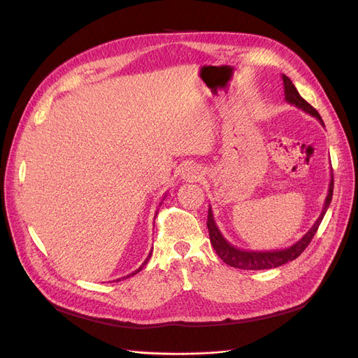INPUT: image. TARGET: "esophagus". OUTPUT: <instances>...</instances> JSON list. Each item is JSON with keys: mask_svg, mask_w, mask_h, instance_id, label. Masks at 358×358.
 I'll use <instances>...</instances> for the list:
<instances>
[{"mask_svg": "<svg viewBox=\"0 0 358 358\" xmlns=\"http://www.w3.org/2000/svg\"><path fill=\"white\" fill-rule=\"evenodd\" d=\"M201 167L199 166H188L182 170V179L183 180H197L201 178Z\"/></svg>", "mask_w": 358, "mask_h": 358, "instance_id": "obj_1", "label": "esophagus"}]
</instances>
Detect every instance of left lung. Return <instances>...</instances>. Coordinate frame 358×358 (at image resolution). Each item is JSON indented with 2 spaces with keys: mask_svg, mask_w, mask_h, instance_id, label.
I'll return each instance as SVG.
<instances>
[{
  "mask_svg": "<svg viewBox=\"0 0 358 358\" xmlns=\"http://www.w3.org/2000/svg\"><path fill=\"white\" fill-rule=\"evenodd\" d=\"M282 82H284V94H285V100L289 104H294L299 109H301L303 112L309 113L310 116L317 117L318 121L321 122V125H324L322 119L320 116V113L313 109V107L306 101L303 100L299 91L296 90V86L292 85L291 79L287 78L285 74H282ZM331 197H333V173H331V179H330V185H329V194L326 197V201H324V208L321 215L318 216V220L315 221L310 227V230L301 237L299 242H296L294 245H291L289 248L285 249H279V251H245V249H239L233 246L231 243L227 242L225 237L222 236V233L220 231L218 225L215 222L213 218V212L212 208L209 206V215H208V229H209V236H210V243L213 246V249L218 254V257L222 259L225 264H229L231 267L236 268H243V270H264V268H272V267H279L285 263L292 262L296 259L305 249L308 248V245L310 243L312 237L315 236L318 227L326 215L329 206L331 203Z\"/></svg>",
  "mask_w": 358,
  "mask_h": 358,
  "instance_id": "obj_1",
  "label": "left lung"
}]
</instances>
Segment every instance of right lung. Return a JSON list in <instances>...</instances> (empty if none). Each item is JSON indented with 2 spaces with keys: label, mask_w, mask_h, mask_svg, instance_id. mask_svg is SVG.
<instances>
[{
  "label": "right lung",
  "mask_w": 358,
  "mask_h": 358,
  "mask_svg": "<svg viewBox=\"0 0 358 358\" xmlns=\"http://www.w3.org/2000/svg\"><path fill=\"white\" fill-rule=\"evenodd\" d=\"M161 204V203H159ZM158 213V212H157ZM150 255H152V252H149V255H148V258L145 259V262H143V264L142 266H140L137 270H136V272H133V273H129V275H127V276H124V278H119V279H125V278H129V276H133V275H136V273H138L140 272V270H142L145 266H146V263L149 262V258H150ZM119 279H116V280H119Z\"/></svg>",
  "instance_id": "obj_1"
}]
</instances>
